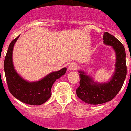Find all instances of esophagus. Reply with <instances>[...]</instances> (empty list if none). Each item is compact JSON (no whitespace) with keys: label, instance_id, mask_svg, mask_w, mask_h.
Masks as SVG:
<instances>
[{"label":"esophagus","instance_id":"obj_1","mask_svg":"<svg viewBox=\"0 0 131 131\" xmlns=\"http://www.w3.org/2000/svg\"><path fill=\"white\" fill-rule=\"evenodd\" d=\"M77 68V64L74 63H72L70 64L69 67H68V70H75Z\"/></svg>","mask_w":131,"mask_h":131}]
</instances>
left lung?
<instances>
[{
  "mask_svg": "<svg viewBox=\"0 0 131 131\" xmlns=\"http://www.w3.org/2000/svg\"><path fill=\"white\" fill-rule=\"evenodd\" d=\"M103 40L105 45L111 46L115 51V70L110 81L103 83L95 82L84 71H79L81 80L76 93L80 99L89 104H100L111 101L121 90L126 77L127 66L124 45L107 32L104 33Z\"/></svg>",
  "mask_w": 131,
  "mask_h": 131,
  "instance_id": "1",
  "label": "left lung"
}]
</instances>
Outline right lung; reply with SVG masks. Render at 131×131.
Instances as JSON below:
<instances>
[{
	"instance_id": "right-lung-1",
	"label": "right lung",
	"mask_w": 131,
	"mask_h": 131,
	"mask_svg": "<svg viewBox=\"0 0 131 131\" xmlns=\"http://www.w3.org/2000/svg\"><path fill=\"white\" fill-rule=\"evenodd\" d=\"M19 36L9 44L5 57L4 68L8 89L13 96L24 103L35 106L41 105L49 99L53 84L56 79L65 74L67 68L52 72L38 81H25L16 72L13 63V47Z\"/></svg>"
}]
</instances>
